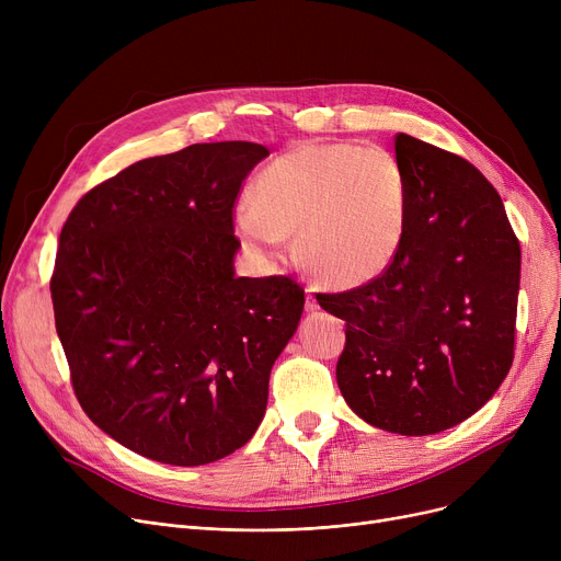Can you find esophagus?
I'll use <instances>...</instances> for the list:
<instances>
[{
	"mask_svg": "<svg viewBox=\"0 0 561 561\" xmlns=\"http://www.w3.org/2000/svg\"><path fill=\"white\" fill-rule=\"evenodd\" d=\"M305 309L307 311H318V300L313 298V293L307 290V302H305Z\"/></svg>",
	"mask_w": 561,
	"mask_h": 561,
	"instance_id": "esophagus-1",
	"label": "esophagus"
}]
</instances>
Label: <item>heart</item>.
<instances>
[{"instance_id":"b5f03b06","label":"heart","mask_w":561,"mask_h":561,"mask_svg":"<svg viewBox=\"0 0 561 561\" xmlns=\"http://www.w3.org/2000/svg\"><path fill=\"white\" fill-rule=\"evenodd\" d=\"M409 186L398 159L357 142H307L265 165L252 206L233 214L241 243L263 261L298 233V254L316 279L357 288L385 275L400 254Z\"/></svg>"}]
</instances>
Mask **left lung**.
Returning a JSON list of instances; mask_svg holds the SVG:
<instances>
[{"label":"left lung","mask_w":561,"mask_h":561,"mask_svg":"<svg viewBox=\"0 0 561 561\" xmlns=\"http://www.w3.org/2000/svg\"><path fill=\"white\" fill-rule=\"evenodd\" d=\"M396 159L409 186L400 254L318 305L345 320L336 381L347 407L379 430L427 436L473 416L512 368L520 245L473 163L407 134Z\"/></svg>","instance_id":"8db88e82"}]
</instances>
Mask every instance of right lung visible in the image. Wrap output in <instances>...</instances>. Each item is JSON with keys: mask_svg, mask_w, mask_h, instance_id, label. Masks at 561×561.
Here are the masks:
<instances>
[{"mask_svg": "<svg viewBox=\"0 0 561 561\" xmlns=\"http://www.w3.org/2000/svg\"><path fill=\"white\" fill-rule=\"evenodd\" d=\"M268 147L225 140L142 159L88 191L51 275L75 396L102 432L172 466L218 461L256 432L305 290L236 277L233 202Z\"/></svg>", "mask_w": 561, "mask_h": 561, "instance_id": "add662e5", "label": "right lung"}]
</instances>
